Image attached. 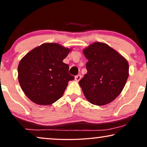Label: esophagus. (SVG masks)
Returning <instances> with one entry per match:
<instances>
[{"label":"esophagus","mask_w":147,"mask_h":147,"mask_svg":"<svg viewBox=\"0 0 147 147\" xmlns=\"http://www.w3.org/2000/svg\"><path fill=\"white\" fill-rule=\"evenodd\" d=\"M80 79H81V76L80 75H78V76H76V77H75V80L76 82H79L80 80Z\"/></svg>","instance_id":"1"}]
</instances>
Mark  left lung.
Here are the masks:
<instances>
[{
  "instance_id": "left-lung-1",
  "label": "left lung",
  "mask_w": 147,
  "mask_h": 147,
  "mask_svg": "<svg viewBox=\"0 0 147 147\" xmlns=\"http://www.w3.org/2000/svg\"><path fill=\"white\" fill-rule=\"evenodd\" d=\"M88 59L87 74L79 82L90 103L103 106L114 101L125 86L129 65L123 56L102 42H94L83 49Z\"/></svg>"
}]
</instances>
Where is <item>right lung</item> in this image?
I'll list each match as a JSON object with an SVG mask.
<instances>
[{
    "instance_id": "add662e5",
    "label": "right lung",
    "mask_w": 147,
    "mask_h": 147,
    "mask_svg": "<svg viewBox=\"0 0 147 147\" xmlns=\"http://www.w3.org/2000/svg\"><path fill=\"white\" fill-rule=\"evenodd\" d=\"M55 43L34 48L20 61L18 80L27 98L38 105H50L63 96L74 77L63 60L71 51Z\"/></svg>"
}]
</instances>
